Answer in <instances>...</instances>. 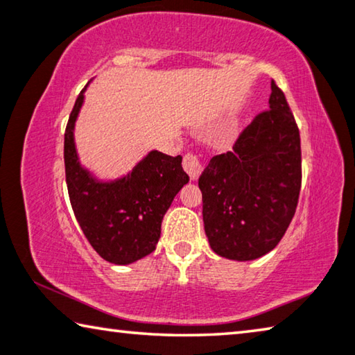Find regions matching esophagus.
<instances>
[{"mask_svg":"<svg viewBox=\"0 0 355 355\" xmlns=\"http://www.w3.org/2000/svg\"><path fill=\"white\" fill-rule=\"evenodd\" d=\"M182 166H184L185 173L189 174L192 181H196V179H198V176L201 174V171H203V165H201L200 159L193 154H187L184 157Z\"/></svg>","mask_w":355,"mask_h":355,"instance_id":"esophagus-1","label":"esophagus"}]
</instances>
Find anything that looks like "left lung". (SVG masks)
Returning <instances> with one entry per match:
<instances>
[{"label": "left lung", "instance_id": "8db88e82", "mask_svg": "<svg viewBox=\"0 0 355 355\" xmlns=\"http://www.w3.org/2000/svg\"><path fill=\"white\" fill-rule=\"evenodd\" d=\"M268 107L239 135L232 152L212 157L198 179L209 246L230 260L268 254L295 214L302 185L300 132L275 83Z\"/></svg>", "mask_w": 355, "mask_h": 355}]
</instances>
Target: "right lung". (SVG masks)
I'll use <instances>...</instances> for the list:
<instances>
[{
  "label": "right lung",
  "mask_w": 355,
  "mask_h": 355,
  "mask_svg": "<svg viewBox=\"0 0 355 355\" xmlns=\"http://www.w3.org/2000/svg\"><path fill=\"white\" fill-rule=\"evenodd\" d=\"M90 84V83H89ZM80 92L64 132V171L74 216L98 255L130 265L155 249L162 220L189 176L182 157L150 150L127 174L101 179L80 163L74 130L85 101Z\"/></svg>",
  "instance_id": "1"
}]
</instances>
